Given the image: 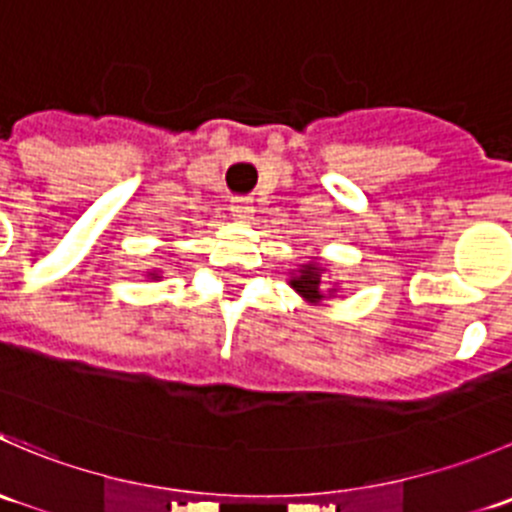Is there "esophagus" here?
Listing matches in <instances>:
<instances>
[{
    "label": "esophagus",
    "instance_id": "34e87169",
    "mask_svg": "<svg viewBox=\"0 0 512 512\" xmlns=\"http://www.w3.org/2000/svg\"><path fill=\"white\" fill-rule=\"evenodd\" d=\"M230 213L235 220H250L255 208H252V198H232Z\"/></svg>",
    "mask_w": 512,
    "mask_h": 512
}]
</instances>
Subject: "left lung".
Masks as SVG:
<instances>
[{"label":"left lung","mask_w":512,"mask_h":512,"mask_svg":"<svg viewBox=\"0 0 512 512\" xmlns=\"http://www.w3.org/2000/svg\"><path fill=\"white\" fill-rule=\"evenodd\" d=\"M324 267L319 265V262H309V265H299V270H294L292 272V280H289V287L294 289V292L297 294H302L304 299H307V302H312V304H317V302H322L324 299V285H322V280H324ZM327 294L329 297H332L334 294V287L332 289H327Z\"/></svg>","instance_id":"1"}]
</instances>
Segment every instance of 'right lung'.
I'll list each match as a JSON object with an SVG mask.
<instances>
[{
	"mask_svg": "<svg viewBox=\"0 0 512 512\" xmlns=\"http://www.w3.org/2000/svg\"><path fill=\"white\" fill-rule=\"evenodd\" d=\"M148 277H151V280H158V277H160V272H158V270H153V272H148Z\"/></svg>",
	"mask_w": 512,
	"mask_h": 512,
	"instance_id": "obj_1",
	"label": "right lung"
}]
</instances>
